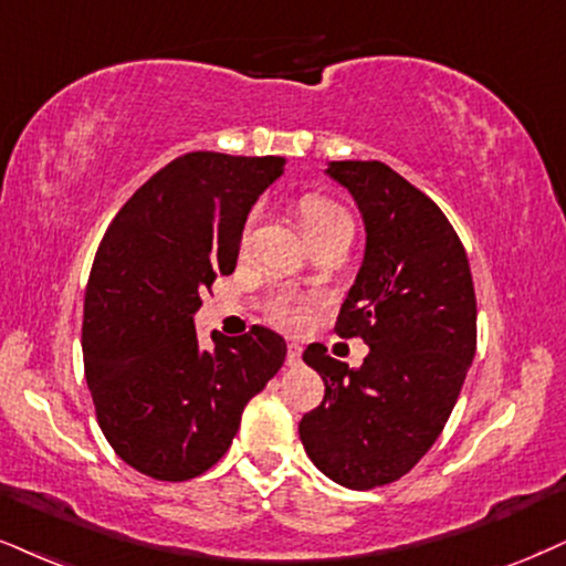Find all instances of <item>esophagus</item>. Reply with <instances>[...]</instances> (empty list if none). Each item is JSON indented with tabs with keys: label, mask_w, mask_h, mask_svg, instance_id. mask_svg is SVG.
Returning <instances> with one entry per match:
<instances>
[{
	"label": "esophagus",
	"mask_w": 566,
	"mask_h": 566,
	"mask_svg": "<svg viewBox=\"0 0 566 566\" xmlns=\"http://www.w3.org/2000/svg\"><path fill=\"white\" fill-rule=\"evenodd\" d=\"M302 361V346L298 344H289V354H285V365L296 367Z\"/></svg>",
	"instance_id": "esophagus-1"
}]
</instances>
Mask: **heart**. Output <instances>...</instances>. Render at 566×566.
<instances>
[{"mask_svg":"<svg viewBox=\"0 0 566 566\" xmlns=\"http://www.w3.org/2000/svg\"><path fill=\"white\" fill-rule=\"evenodd\" d=\"M260 207L251 209L243 220L241 233H239V249L247 251L251 243V235H254L256 222H260ZM298 218H302V226L310 239H319V235L336 233V230H354L352 214L346 212L338 201L323 197V193H306L298 201ZM312 302L310 298H277L275 304L270 306V319L275 325L285 327V331H298V327L306 325V317H310Z\"/></svg>","mask_w":566,"mask_h":566,"instance_id":"heart-1","label":"heart"}]
</instances>
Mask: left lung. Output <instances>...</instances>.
<instances>
[{
	"label": "left lung",
	"mask_w": 566,
	"mask_h": 566,
	"mask_svg": "<svg viewBox=\"0 0 566 566\" xmlns=\"http://www.w3.org/2000/svg\"><path fill=\"white\" fill-rule=\"evenodd\" d=\"M327 176L357 199L365 262L336 319L361 338L359 369L310 344L304 361L325 382L298 436L319 472L354 491L394 483L449 422L478 346V304L467 251L449 218L388 165L331 163Z\"/></svg>",
	"instance_id": "8db88e82"
}]
</instances>
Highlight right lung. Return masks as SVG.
<instances>
[{"mask_svg":"<svg viewBox=\"0 0 566 566\" xmlns=\"http://www.w3.org/2000/svg\"><path fill=\"white\" fill-rule=\"evenodd\" d=\"M283 157L191 151L120 207L96 249L83 302V369L96 422L117 457L167 483L218 464L251 396L285 361V340L254 325L201 352V291L230 275L251 205Z\"/></svg>","mask_w":566,"mask_h":566,"instance_id":"add662e5","label":"right lung"}]
</instances>
